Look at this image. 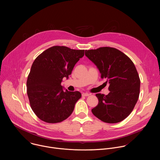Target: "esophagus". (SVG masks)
<instances>
[{
  "instance_id": "obj_1",
  "label": "esophagus",
  "mask_w": 160,
  "mask_h": 160,
  "mask_svg": "<svg viewBox=\"0 0 160 160\" xmlns=\"http://www.w3.org/2000/svg\"><path fill=\"white\" fill-rule=\"evenodd\" d=\"M90 94H88V93H87V92H85V93H83L82 94V96H89Z\"/></svg>"
}]
</instances>
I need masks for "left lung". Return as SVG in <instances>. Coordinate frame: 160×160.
Returning a JSON list of instances; mask_svg holds the SVG:
<instances>
[{
    "mask_svg": "<svg viewBox=\"0 0 160 160\" xmlns=\"http://www.w3.org/2000/svg\"><path fill=\"white\" fill-rule=\"evenodd\" d=\"M85 54L109 83L108 95L96 94L99 102L92 109L93 115L108 123L122 122L131 113L139 96L141 81L133 62L113 48L86 50Z\"/></svg>",
    "mask_w": 160,
    "mask_h": 160,
    "instance_id": "obj_1",
    "label": "left lung"
}]
</instances>
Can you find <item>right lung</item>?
<instances>
[{
  "instance_id": "right-lung-1",
  "label": "right lung",
  "mask_w": 160,
  "mask_h": 160,
  "mask_svg": "<svg viewBox=\"0 0 160 160\" xmlns=\"http://www.w3.org/2000/svg\"><path fill=\"white\" fill-rule=\"evenodd\" d=\"M84 52L53 46L33 61L27 82V94L33 111L41 120L59 123L72 115L82 94L78 91H64L61 82L69 77Z\"/></svg>"
}]
</instances>
